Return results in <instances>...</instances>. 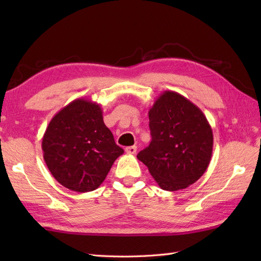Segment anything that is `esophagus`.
I'll list each match as a JSON object with an SVG mask.
<instances>
[{
  "label": "esophagus",
  "instance_id": "34e87169",
  "mask_svg": "<svg viewBox=\"0 0 261 261\" xmlns=\"http://www.w3.org/2000/svg\"><path fill=\"white\" fill-rule=\"evenodd\" d=\"M125 152L129 154H135L137 152V146H130L125 148Z\"/></svg>",
  "mask_w": 261,
  "mask_h": 261
}]
</instances>
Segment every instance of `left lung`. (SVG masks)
<instances>
[{
    "label": "left lung",
    "instance_id": "8db88e82",
    "mask_svg": "<svg viewBox=\"0 0 261 261\" xmlns=\"http://www.w3.org/2000/svg\"><path fill=\"white\" fill-rule=\"evenodd\" d=\"M151 142L137 154L165 191L184 190L207 169L213 132L206 116L180 94L165 91L149 110Z\"/></svg>",
    "mask_w": 261,
    "mask_h": 261
}]
</instances>
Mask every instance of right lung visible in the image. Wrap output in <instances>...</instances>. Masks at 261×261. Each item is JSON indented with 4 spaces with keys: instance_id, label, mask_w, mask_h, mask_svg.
Instances as JSON below:
<instances>
[{
    "instance_id": "1",
    "label": "right lung",
    "mask_w": 261,
    "mask_h": 261,
    "mask_svg": "<svg viewBox=\"0 0 261 261\" xmlns=\"http://www.w3.org/2000/svg\"><path fill=\"white\" fill-rule=\"evenodd\" d=\"M41 147L55 179L79 193L96 190L124 152L104 124L99 104L87 98L75 99L54 116Z\"/></svg>"
}]
</instances>
